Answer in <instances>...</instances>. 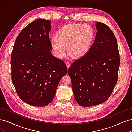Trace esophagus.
Returning a JSON list of instances; mask_svg holds the SVG:
<instances>
[{
    "label": "esophagus",
    "instance_id": "obj_1",
    "mask_svg": "<svg viewBox=\"0 0 132 132\" xmlns=\"http://www.w3.org/2000/svg\"><path fill=\"white\" fill-rule=\"evenodd\" d=\"M66 65H67V68L68 69L70 67V63L69 62H67V63H66Z\"/></svg>",
    "mask_w": 132,
    "mask_h": 132
}]
</instances>
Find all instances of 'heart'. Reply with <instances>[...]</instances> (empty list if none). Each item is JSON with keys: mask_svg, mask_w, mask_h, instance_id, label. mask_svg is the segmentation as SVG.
<instances>
[{"mask_svg": "<svg viewBox=\"0 0 132 132\" xmlns=\"http://www.w3.org/2000/svg\"><path fill=\"white\" fill-rule=\"evenodd\" d=\"M51 40L55 55L62 58L67 53L68 46L70 54L76 57L85 55L91 47L94 37L92 27L87 24H67L63 26Z\"/></svg>", "mask_w": 132, "mask_h": 132, "instance_id": "b5f03b06", "label": "heart"}]
</instances>
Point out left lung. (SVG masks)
<instances>
[{
    "mask_svg": "<svg viewBox=\"0 0 132 132\" xmlns=\"http://www.w3.org/2000/svg\"><path fill=\"white\" fill-rule=\"evenodd\" d=\"M94 43L84 56L68 70L76 101L91 107L110 97L118 80L120 58L117 39L110 28L97 22Z\"/></svg>",
    "mask_w": 132,
    "mask_h": 132,
    "instance_id": "obj_1",
    "label": "left lung"
}]
</instances>
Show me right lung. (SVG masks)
<instances>
[{
    "instance_id": "1",
    "label": "right lung",
    "mask_w": 132,
    "mask_h": 132,
    "mask_svg": "<svg viewBox=\"0 0 132 132\" xmlns=\"http://www.w3.org/2000/svg\"><path fill=\"white\" fill-rule=\"evenodd\" d=\"M50 30V21L36 20L20 32L12 51V82L20 98L33 106L51 103L67 73L64 62L51 52Z\"/></svg>"
}]
</instances>
